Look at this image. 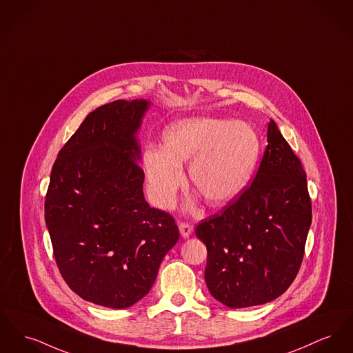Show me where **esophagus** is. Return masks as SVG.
Wrapping results in <instances>:
<instances>
[{"instance_id":"34e87169","label":"esophagus","mask_w":353,"mask_h":353,"mask_svg":"<svg viewBox=\"0 0 353 353\" xmlns=\"http://www.w3.org/2000/svg\"><path fill=\"white\" fill-rule=\"evenodd\" d=\"M180 233L184 239H187L193 233V227L189 223H180Z\"/></svg>"}]
</instances>
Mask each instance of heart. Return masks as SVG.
Masks as SVG:
<instances>
[{
  "label": "heart",
  "mask_w": 353,
  "mask_h": 353,
  "mask_svg": "<svg viewBox=\"0 0 353 353\" xmlns=\"http://www.w3.org/2000/svg\"><path fill=\"white\" fill-rule=\"evenodd\" d=\"M164 148L144 153L152 199L169 208L184 184L181 166L189 163L193 188L212 205H225L247 187L260 153V139L245 123L227 119L193 117L169 125Z\"/></svg>",
  "instance_id": "b5f03b06"
}]
</instances>
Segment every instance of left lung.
Returning a JSON list of instances; mask_svg holds the SVG:
<instances>
[{
  "mask_svg": "<svg viewBox=\"0 0 353 353\" xmlns=\"http://www.w3.org/2000/svg\"><path fill=\"white\" fill-rule=\"evenodd\" d=\"M267 136L252 184L196 227V236L207 245L208 290L229 308L265 304L288 290L311 227L301 161L273 120Z\"/></svg>",
  "mask_w": 353,
  "mask_h": 353,
  "instance_id": "obj_1",
  "label": "left lung"
}]
</instances>
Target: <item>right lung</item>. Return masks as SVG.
Masks as SVG:
<instances>
[{
    "label": "right lung",
    "mask_w": 353,
    "mask_h": 353,
    "mask_svg": "<svg viewBox=\"0 0 353 353\" xmlns=\"http://www.w3.org/2000/svg\"><path fill=\"white\" fill-rule=\"evenodd\" d=\"M145 100H117L89 113L59 152L45 221L59 270L83 300L123 310L150 290L179 241L174 219L149 207L136 133Z\"/></svg>",
    "instance_id": "add662e5"
}]
</instances>
